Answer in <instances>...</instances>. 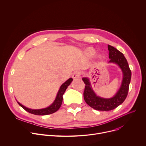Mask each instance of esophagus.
<instances>
[{"label":"esophagus","instance_id":"obj_1","mask_svg":"<svg viewBox=\"0 0 146 146\" xmlns=\"http://www.w3.org/2000/svg\"><path fill=\"white\" fill-rule=\"evenodd\" d=\"M80 76H81V73H80V72L76 71V72H74L73 73L72 77H73V78L74 79H77V78H80Z\"/></svg>","mask_w":146,"mask_h":146}]
</instances>
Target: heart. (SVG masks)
<instances>
[{
    "label": "heart",
    "mask_w": 146,
    "mask_h": 146,
    "mask_svg": "<svg viewBox=\"0 0 146 146\" xmlns=\"http://www.w3.org/2000/svg\"><path fill=\"white\" fill-rule=\"evenodd\" d=\"M87 52H88V54L89 55H92L95 54V50L92 48H88V50H87Z\"/></svg>",
    "instance_id": "b5f03b06"
}]
</instances>
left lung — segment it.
Listing matches in <instances>:
<instances>
[{
  "label": "left lung",
  "mask_w": 146,
  "mask_h": 146,
  "mask_svg": "<svg viewBox=\"0 0 146 146\" xmlns=\"http://www.w3.org/2000/svg\"><path fill=\"white\" fill-rule=\"evenodd\" d=\"M109 51L110 63L117 64L123 73L121 86L115 94L111 98H103L96 96L93 91L89 78H82L86 86L84 91V98L86 102L92 108L100 111H109L114 109L122 104L125 100L129 90V86L131 79V71L128 62L122 52L114 47L108 45Z\"/></svg>",
  "instance_id": "left-lung-1"
}]
</instances>
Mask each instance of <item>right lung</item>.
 Listing matches in <instances>:
<instances>
[{
    "mask_svg": "<svg viewBox=\"0 0 146 146\" xmlns=\"http://www.w3.org/2000/svg\"><path fill=\"white\" fill-rule=\"evenodd\" d=\"M73 81L72 78H70L68 79L66 81H65L63 84H62L60 86L58 92L57 94L56 97L54 100V102L52 103V105H51L48 108H44V109H37V110H34V109H31L29 108H27L23 106L21 104L19 103L18 102V105L21 106L24 110H25L27 111L35 114V115H48V114H52L55 112H56L57 110H59L60 108L62 100H63V95L65 93L66 90L68 87V86L70 84V83Z\"/></svg>",
    "mask_w": 146,
    "mask_h": 146,
    "instance_id": "obj_1",
    "label": "right lung"
}]
</instances>
